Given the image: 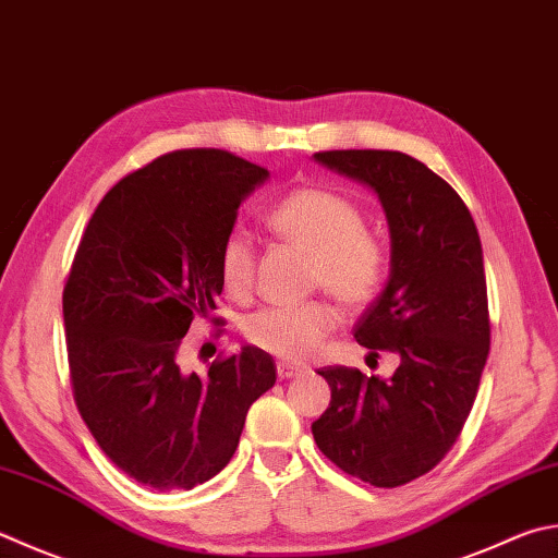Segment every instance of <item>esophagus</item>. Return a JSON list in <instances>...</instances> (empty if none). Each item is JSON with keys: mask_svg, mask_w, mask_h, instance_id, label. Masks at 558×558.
<instances>
[{"mask_svg": "<svg viewBox=\"0 0 558 558\" xmlns=\"http://www.w3.org/2000/svg\"><path fill=\"white\" fill-rule=\"evenodd\" d=\"M277 374H279V378H291V376L303 374V369H301V366H296V364L277 362Z\"/></svg>", "mask_w": 558, "mask_h": 558, "instance_id": "obj_1", "label": "esophagus"}]
</instances>
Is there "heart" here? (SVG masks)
<instances>
[{"label":"heart","instance_id":"heart-1","mask_svg":"<svg viewBox=\"0 0 558 558\" xmlns=\"http://www.w3.org/2000/svg\"><path fill=\"white\" fill-rule=\"evenodd\" d=\"M267 228L281 243L308 255V281L332 293L340 306L356 311L369 303L384 281L386 250L350 198L323 186H299L269 208ZM257 255L243 230L228 233L218 250V277L228 296L245 299L255 287ZM335 325L338 311L330 301L313 299L296 306H275L252 313L245 338L279 360L301 362L311 356Z\"/></svg>","mask_w":558,"mask_h":558}]
</instances>
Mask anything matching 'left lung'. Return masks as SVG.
<instances>
[{
	"mask_svg": "<svg viewBox=\"0 0 558 558\" xmlns=\"http://www.w3.org/2000/svg\"><path fill=\"white\" fill-rule=\"evenodd\" d=\"M381 202L391 275L354 338L396 352L391 378L325 366L330 405L311 425L315 445L344 474L396 488L445 459L476 401L490 350L483 250L466 204L442 177L396 150L315 153ZM378 356V354H376Z\"/></svg>",
	"mask_w": 558,
	"mask_h": 558,
	"instance_id": "left-lung-1",
	"label": "left lung"
}]
</instances>
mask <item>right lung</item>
I'll use <instances>...</instances> for the list:
<instances>
[{
	"instance_id": "1",
	"label": "right lung",
	"mask_w": 558,
	"mask_h": 558,
	"mask_svg": "<svg viewBox=\"0 0 558 558\" xmlns=\"http://www.w3.org/2000/svg\"><path fill=\"white\" fill-rule=\"evenodd\" d=\"M267 177L226 150H174L111 186L84 228L62 291L72 393L104 454L143 486L214 478L277 381L271 354L252 344L206 376L180 366L189 325L223 291L220 243Z\"/></svg>"
}]
</instances>
